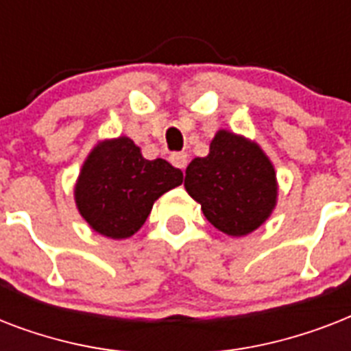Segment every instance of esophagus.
Masks as SVG:
<instances>
[{"mask_svg":"<svg viewBox=\"0 0 351 351\" xmlns=\"http://www.w3.org/2000/svg\"><path fill=\"white\" fill-rule=\"evenodd\" d=\"M171 164L175 165V167H178V169H186L187 165V154L186 153H173L169 156Z\"/></svg>","mask_w":351,"mask_h":351,"instance_id":"34e87169","label":"esophagus"}]
</instances>
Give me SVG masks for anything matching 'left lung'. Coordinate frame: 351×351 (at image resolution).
Returning <instances> with one entry per match:
<instances>
[{
    "label": "left lung",
    "instance_id": "8db88e82",
    "mask_svg": "<svg viewBox=\"0 0 351 351\" xmlns=\"http://www.w3.org/2000/svg\"><path fill=\"white\" fill-rule=\"evenodd\" d=\"M184 187L204 217L222 233L245 237L258 230L277 206V173L262 147L250 138L219 129L208 156L186 169Z\"/></svg>",
    "mask_w": 351,
    "mask_h": 351
}]
</instances>
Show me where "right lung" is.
<instances>
[{
	"label": "right lung",
	"instance_id": "right-lung-1",
	"mask_svg": "<svg viewBox=\"0 0 351 351\" xmlns=\"http://www.w3.org/2000/svg\"><path fill=\"white\" fill-rule=\"evenodd\" d=\"M180 169L164 158H143L129 136L106 138L90 149L74 184V202L90 230L129 239L147 220L153 204L182 184Z\"/></svg>",
	"mask_w": 351,
	"mask_h": 351
}]
</instances>
